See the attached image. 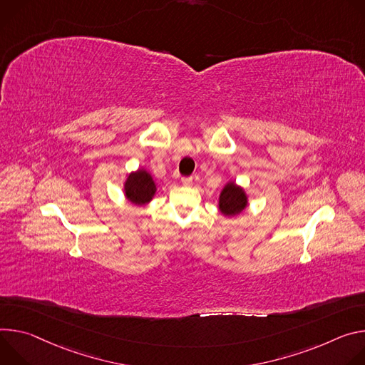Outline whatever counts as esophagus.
<instances>
[{
    "label": "esophagus",
    "instance_id": "34e87169",
    "mask_svg": "<svg viewBox=\"0 0 365 365\" xmlns=\"http://www.w3.org/2000/svg\"><path fill=\"white\" fill-rule=\"evenodd\" d=\"M181 182H182L184 185L190 187V185L192 184V177H182V178H181Z\"/></svg>",
    "mask_w": 365,
    "mask_h": 365
}]
</instances>
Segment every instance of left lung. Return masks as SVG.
Listing matches in <instances>:
<instances>
[{"instance_id":"obj_1","label":"left lung","mask_w":365,"mask_h":365,"mask_svg":"<svg viewBox=\"0 0 365 365\" xmlns=\"http://www.w3.org/2000/svg\"><path fill=\"white\" fill-rule=\"evenodd\" d=\"M219 207H220L222 213L226 216L239 215L247 207V195H245L244 190L235 185V182H229L220 194Z\"/></svg>"}]
</instances>
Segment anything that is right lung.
<instances>
[{
	"label": "right lung",
	"instance_id": "right-lung-1",
	"mask_svg": "<svg viewBox=\"0 0 365 365\" xmlns=\"http://www.w3.org/2000/svg\"><path fill=\"white\" fill-rule=\"evenodd\" d=\"M126 195L135 205H145L153 197L156 188L152 177L146 171H138L129 175L126 185Z\"/></svg>",
	"mask_w": 365,
	"mask_h": 365
}]
</instances>
